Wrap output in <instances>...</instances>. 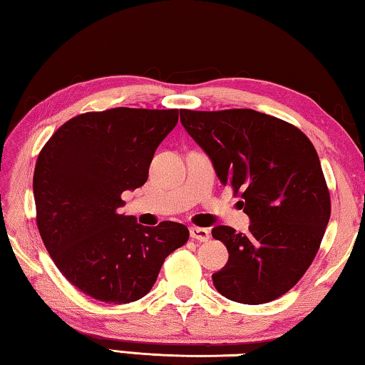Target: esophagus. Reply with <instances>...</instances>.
Masks as SVG:
<instances>
[{
	"mask_svg": "<svg viewBox=\"0 0 365 365\" xmlns=\"http://www.w3.org/2000/svg\"><path fill=\"white\" fill-rule=\"evenodd\" d=\"M190 235L191 238L196 240V242H207V240L211 238V233H209L207 228H201V227H191Z\"/></svg>",
	"mask_w": 365,
	"mask_h": 365,
	"instance_id": "esophagus-1",
	"label": "esophagus"
}]
</instances>
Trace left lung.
<instances>
[{
    "label": "left lung",
    "mask_w": 365,
    "mask_h": 365,
    "mask_svg": "<svg viewBox=\"0 0 365 365\" xmlns=\"http://www.w3.org/2000/svg\"><path fill=\"white\" fill-rule=\"evenodd\" d=\"M180 120L251 220L248 233L212 228L228 251L215 289L243 304L280 298L312 264L330 219L316 148L298 127L255 109H182Z\"/></svg>",
    "instance_id": "1"
}]
</instances>
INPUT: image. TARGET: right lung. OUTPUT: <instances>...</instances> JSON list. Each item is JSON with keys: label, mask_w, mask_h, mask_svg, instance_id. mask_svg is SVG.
Instances as JSON below:
<instances>
[{"label": "right lung", "mask_w": 365, "mask_h": 365, "mask_svg": "<svg viewBox=\"0 0 365 365\" xmlns=\"http://www.w3.org/2000/svg\"><path fill=\"white\" fill-rule=\"evenodd\" d=\"M178 109L114 108L61 125L36 159V227L67 280L93 299L127 304L150 292L172 251L188 242L183 224L140 225L119 214L122 193L148 180L154 153Z\"/></svg>", "instance_id": "obj_1"}]
</instances>
